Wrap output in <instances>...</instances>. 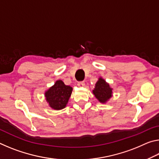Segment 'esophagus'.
Returning <instances> with one entry per match:
<instances>
[{
  "instance_id": "1",
  "label": "esophagus",
  "mask_w": 159,
  "mask_h": 159,
  "mask_svg": "<svg viewBox=\"0 0 159 159\" xmlns=\"http://www.w3.org/2000/svg\"><path fill=\"white\" fill-rule=\"evenodd\" d=\"M78 86H79V87H83V86H85V82L84 81H80L78 83Z\"/></svg>"
}]
</instances>
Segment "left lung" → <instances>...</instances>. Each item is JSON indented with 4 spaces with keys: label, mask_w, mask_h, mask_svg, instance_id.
<instances>
[{
    "label": "left lung",
    "mask_w": 159,
    "mask_h": 159,
    "mask_svg": "<svg viewBox=\"0 0 159 159\" xmlns=\"http://www.w3.org/2000/svg\"><path fill=\"white\" fill-rule=\"evenodd\" d=\"M93 93L99 102L104 104L112 97V88L105 80L100 77L96 83Z\"/></svg>",
    "instance_id": "obj_1"
}]
</instances>
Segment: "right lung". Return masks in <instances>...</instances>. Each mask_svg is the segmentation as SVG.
<instances>
[{"instance_id":"add662e5","label":"right lung","mask_w":159,"mask_h":159,"mask_svg":"<svg viewBox=\"0 0 159 159\" xmlns=\"http://www.w3.org/2000/svg\"><path fill=\"white\" fill-rule=\"evenodd\" d=\"M72 90L71 86L66 85L62 80H58L45 93V99L52 109H62L68 103Z\"/></svg>"}]
</instances>
